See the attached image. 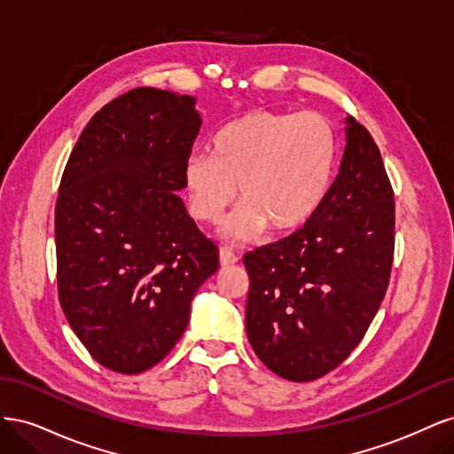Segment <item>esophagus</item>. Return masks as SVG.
<instances>
[{
  "label": "esophagus",
  "instance_id": "34e87169",
  "mask_svg": "<svg viewBox=\"0 0 454 454\" xmlns=\"http://www.w3.org/2000/svg\"><path fill=\"white\" fill-rule=\"evenodd\" d=\"M237 263H239V255L235 252L229 250V248L219 250V265H222V267H232V265H237Z\"/></svg>",
  "mask_w": 454,
  "mask_h": 454
}]
</instances>
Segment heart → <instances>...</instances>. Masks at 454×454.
Instances as JSON below:
<instances>
[{
  "mask_svg": "<svg viewBox=\"0 0 454 454\" xmlns=\"http://www.w3.org/2000/svg\"><path fill=\"white\" fill-rule=\"evenodd\" d=\"M212 153H193L184 167L189 210L215 223L237 197L225 235L252 240L265 227L284 235L320 210L333 185L339 140L320 114L255 109L214 136Z\"/></svg>",
  "mask_w": 454,
  "mask_h": 454,
  "instance_id": "heart-1",
  "label": "heart"
}]
</instances>
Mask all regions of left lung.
Listing matches in <instances>:
<instances>
[{
    "instance_id": "8db88e82",
    "label": "left lung",
    "mask_w": 454,
    "mask_h": 454,
    "mask_svg": "<svg viewBox=\"0 0 454 454\" xmlns=\"http://www.w3.org/2000/svg\"><path fill=\"white\" fill-rule=\"evenodd\" d=\"M347 147L327 199L294 235L244 255L246 333L257 358L294 382L320 379L360 345L387 294L394 191L365 127Z\"/></svg>"
}]
</instances>
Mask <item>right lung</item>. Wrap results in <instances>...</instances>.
<instances>
[{"label":"right lung","instance_id":"right-lung-1","mask_svg":"<svg viewBox=\"0 0 454 454\" xmlns=\"http://www.w3.org/2000/svg\"><path fill=\"white\" fill-rule=\"evenodd\" d=\"M197 98L132 89L96 114L62 174L54 237L59 299L92 358L125 375L184 335L217 246L177 191L200 130Z\"/></svg>","mask_w":454,"mask_h":454}]
</instances>
